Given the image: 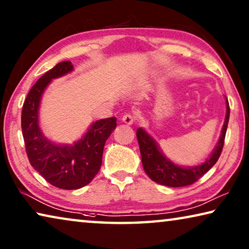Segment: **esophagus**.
<instances>
[{
  "label": "esophagus",
  "instance_id": "1",
  "mask_svg": "<svg viewBox=\"0 0 249 249\" xmlns=\"http://www.w3.org/2000/svg\"><path fill=\"white\" fill-rule=\"evenodd\" d=\"M122 121H123V123H125V124L132 125V124H134V122H135V116L133 114H125L123 118H122Z\"/></svg>",
  "mask_w": 249,
  "mask_h": 249
}]
</instances>
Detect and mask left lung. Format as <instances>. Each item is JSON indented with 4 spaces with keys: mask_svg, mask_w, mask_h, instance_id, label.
<instances>
[{
    "mask_svg": "<svg viewBox=\"0 0 249 249\" xmlns=\"http://www.w3.org/2000/svg\"><path fill=\"white\" fill-rule=\"evenodd\" d=\"M226 108H227V112H226L225 123L222 126L220 139L218 141L216 147L209 159L196 166L183 168V166L174 164L165 155H163L160 146L158 145L153 137L148 135L142 127L137 128L136 136L139 141L141 157H142V164L144 171L150 177V179L157 183L166 185V187H185V185L195 183L203 174L209 171L216 164L221 154L222 147H224L229 114H231L227 98H226Z\"/></svg>",
    "mask_w": 249,
    "mask_h": 249,
    "instance_id": "8db88e82",
    "label": "left lung"
}]
</instances>
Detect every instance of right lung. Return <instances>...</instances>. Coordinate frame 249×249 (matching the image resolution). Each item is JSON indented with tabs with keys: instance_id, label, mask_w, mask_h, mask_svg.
<instances>
[{
	"instance_id": "add662e5",
	"label": "right lung",
	"mask_w": 249,
	"mask_h": 249,
	"mask_svg": "<svg viewBox=\"0 0 249 249\" xmlns=\"http://www.w3.org/2000/svg\"><path fill=\"white\" fill-rule=\"evenodd\" d=\"M70 61H62L33 85L25 98L21 127L30 164L50 184L65 190L83 188L94 179L102 166L106 140L116 128V117L96 121L72 145L55 144L43 135L39 126L42 94L51 80L71 72Z\"/></svg>"
}]
</instances>
